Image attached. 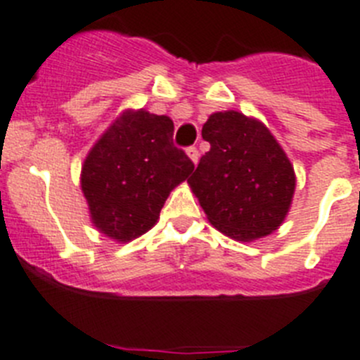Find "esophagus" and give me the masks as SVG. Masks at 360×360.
<instances>
[{"instance_id":"esophagus-1","label":"esophagus","mask_w":360,"mask_h":360,"mask_svg":"<svg viewBox=\"0 0 360 360\" xmlns=\"http://www.w3.org/2000/svg\"><path fill=\"white\" fill-rule=\"evenodd\" d=\"M186 156L193 161V165H197V161H199V150H197L195 147H188Z\"/></svg>"}]
</instances>
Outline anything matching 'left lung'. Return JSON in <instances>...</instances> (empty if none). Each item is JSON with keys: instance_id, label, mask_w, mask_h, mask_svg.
<instances>
[{"instance_id": "1", "label": "left lung", "mask_w": 360, "mask_h": 360, "mask_svg": "<svg viewBox=\"0 0 360 360\" xmlns=\"http://www.w3.org/2000/svg\"><path fill=\"white\" fill-rule=\"evenodd\" d=\"M202 138L210 150L188 184L213 228L242 242L280 228L292 202L296 176L271 131L242 112L224 111L210 116Z\"/></svg>"}]
</instances>
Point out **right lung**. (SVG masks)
Instances as JSON below:
<instances>
[{"label": "right lung", "mask_w": 360, "mask_h": 360, "mask_svg": "<svg viewBox=\"0 0 360 360\" xmlns=\"http://www.w3.org/2000/svg\"><path fill=\"white\" fill-rule=\"evenodd\" d=\"M172 136L168 116L140 109L125 111L93 145L80 186L100 233L131 242L156 224L167 197L193 170Z\"/></svg>", "instance_id": "obj_1"}]
</instances>
